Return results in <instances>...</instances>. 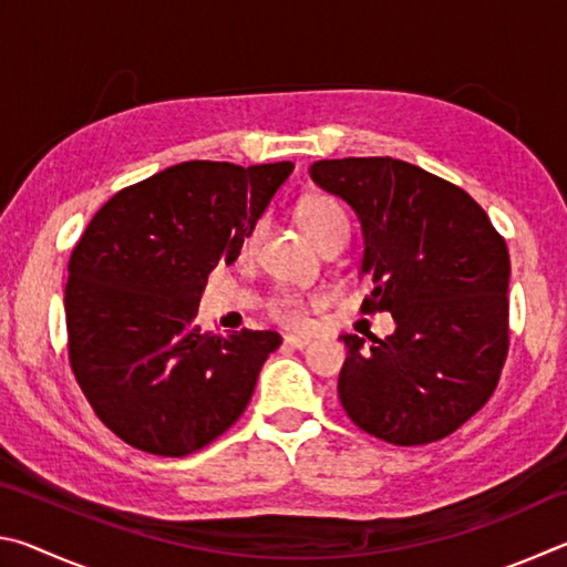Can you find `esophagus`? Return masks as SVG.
I'll return each instance as SVG.
<instances>
[{"label":"esophagus","instance_id":"1","mask_svg":"<svg viewBox=\"0 0 567 567\" xmlns=\"http://www.w3.org/2000/svg\"><path fill=\"white\" fill-rule=\"evenodd\" d=\"M285 344L287 348H295V350H302L310 344V338H300V334H285Z\"/></svg>","mask_w":567,"mask_h":567}]
</instances>
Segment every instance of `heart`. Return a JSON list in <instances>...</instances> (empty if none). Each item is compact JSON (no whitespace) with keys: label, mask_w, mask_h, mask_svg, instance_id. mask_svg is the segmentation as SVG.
I'll return each mask as SVG.
<instances>
[{"label":"heart","mask_w":567,"mask_h":567,"mask_svg":"<svg viewBox=\"0 0 567 567\" xmlns=\"http://www.w3.org/2000/svg\"><path fill=\"white\" fill-rule=\"evenodd\" d=\"M297 223H300L302 233L318 247L332 237L348 239V215H344V209L338 199L328 195L305 197L302 203L297 205ZM257 239H260V223H255L245 235L243 255L252 252ZM305 307H307V300L302 295L277 292L270 297V302H267V312H270L272 320L297 328V324L305 322Z\"/></svg>","instance_id":"b5f03b06"}]
</instances>
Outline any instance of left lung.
I'll use <instances>...</instances> for the list:
<instances>
[{"label": "left lung", "mask_w": 567, "mask_h": 567, "mask_svg": "<svg viewBox=\"0 0 567 567\" xmlns=\"http://www.w3.org/2000/svg\"><path fill=\"white\" fill-rule=\"evenodd\" d=\"M310 177L342 197L364 237L372 280L362 312L395 332L342 334L338 395L364 433L392 445L445 437L485 405L511 348L505 237L465 189L392 157L320 159Z\"/></svg>", "instance_id": "obj_1"}]
</instances>
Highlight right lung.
Wrapping results in <instances>:
<instances>
[{"label":"right lung","instance_id":"right-lung-1","mask_svg":"<svg viewBox=\"0 0 567 567\" xmlns=\"http://www.w3.org/2000/svg\"><path fill=\"white\" fill-rule=\"evenodd\" d=\"M292 162H179L120 189L70 257L66 350L92 410L124 443L162 457L197 453L252 398L272 330L203 332L199 297L233 265Z\"/></svg>","mask_w":567,"mask_h":567}]
</instances>
